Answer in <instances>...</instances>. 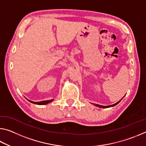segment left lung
Masks as SVG:
<instances>
[{"instance_id": "8db88e82", "label": "left lung", "mask_w": 146, "mask_h": 146, "mask_svg": "<svg viewBox=\"0 0 146 146\" xmlns=\"http://www.w3.org/2000/svg\"><path fill=\"white\" fill-rule=\"evenodd\" d=\"M122 100V99H121ZM121 100H119L118 101V102H117V103H115V104H113V105H110V106H101V105H98V104H93V105H95V106H97V107H99V108H110V107H113V106H116L117 104H118V103H119L120 101H121Z\"/></svg>"}]
</instances>
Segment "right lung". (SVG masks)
<instances>
[{
	"label": "right lung",
	"mask_w": 146,
	"mask_h": 146,
	"mask_svg": "<svg viewBox=\"0 0 146 146\" xmlns=\"http://www.w3.org/2000/svg\"><path fill=\"white\" fill-rule=\"evenodd\" d=\"M28 101H29V102L33 103V104H37V105H45V104H49L52 102V101L53 100V99L52 100H44V101H41V102H33V101H31L29 100L28 99H27Z\"/></svg>",
	"instance_id": "1"
}]
</instances>
